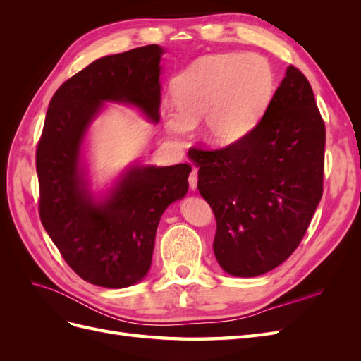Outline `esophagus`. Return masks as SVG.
Here are the masks:
<instances>
[{
    "label": "esophagus",
    "instance_id": "esophagus-1",
    "mask_svg": "<svg viewBox=\"0 0 361 361\" xmlns=\"http://www.w3.org/2000/svg\"><path fill=\"white\" fill-rule=\"evenodd\" d=\"M197 180H199V173H197V169H192L190 176H188V182H190V187L191 190L194 191L195 188H197Z\"/></svg>",
    "mask_w": 361,
    "mask_h": 361
}]
</instances>
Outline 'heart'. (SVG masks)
<instances>
[{"label":"heart","instance_id":"obj_1","mask_svg":"<svg viewBox=\"0 0 361 361\" xmlns=\"http://www.w3.org/2000/svg\"><path fill=\"white\" fill-rule=\"evenodd\" d=\"M173 92L178 106L164 104L170 133L187 135L203 117V138L226 147L259 123L274 93V73L257 54H212L185 69Z\"/></svg>","mask_w":361,"mask_h":361}]
</instances>
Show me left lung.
Returning <instances> with one entry per match:
<instances>
[{"label": "left lung", "mask_w": 361, "mask_h": 361, "mask_svg": "<svg viewBox=\"0 0 361 361\" xmlns=\"http://www.w3.org/2000/svg\"><path fill=\"white\" fill-rule=\"evenodd\" d=\"M325 123L310 82L289 66L255 129L236 145L190 149L214 211V253L236 277L283 264L300 245L324 190Z\"/></svg>", "instance_id": "1"}]
</instances>
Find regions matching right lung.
<instances>
[{"label": "right lung", "mask_w": 361, "mask_h": 361, "mask_svg": "<svg viewBox=\"0 0 361 361\" xmlns=\"http://www.w3.org/2000/svg\"><path fill=\"white\" fill-rule=\"evenodd\" d=\"M162 52L141 47L75 73L54 93L37 143L40 221L66 264L96 286L126 288L147 274L161 215L188 191L190 164L146 166L96 202L80 170L82 138L104 101L133 104L158 122Z\"/></svg>", "instance_id": "right-lung-1"}]
</instances>
